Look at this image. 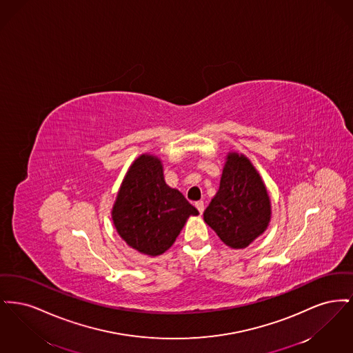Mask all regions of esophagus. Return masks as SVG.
I'll return each mask as SVG.
<instances>
[{
	"label": "esophagus",
	"mask_w": 353,
	"mask_h": 353,
	"mask_svg": "<svg viewBox=\"0 0 353 353\" xmlns=\"http://www.w3.org/2000/svg\"><path fill=\"white\" fill-rule=\"evenodd\" d=\"M196 208L200 212V214H202L203 210H205V203H203V201H197L196 202Z\"/></svg>",
	"instance_id": "1"
}]
</instances>
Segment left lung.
Segmentation results:
<instances>
[{"instance_id": "1", "label": "left lung", "mask_w": 353, "mask_h": 353, "mask_svg": "<svg viewBox=\"0 0 353 353\" xmlns=\"http://www.w3.org/2000/svg\"><path fill=\"white\" fill-rule=\"evenodd\" d=\"M270 214L266 186L250 160L229 153L219 192L203 212L205 222L225 245L243 249L266 230Z\"/></svg>"}]
</instances>
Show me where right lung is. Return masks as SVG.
<instances>
[{
	"label": "right lung",
	"instance_id": "right-lung-1",
	"mask_svg": "<svg viewBox=\"0 0 353 353\" xmlns=\"http://www.w3.org/2000/svg\"><path fill=\"white\" fill-rule=\"evenodd\" d=\"M197 214L183 193L165 184L161 161L150 154H141L128 169L112 209L119 235L152 256L167 252L186 219Z\"/></svg>",
	"mask_w": 353,
	"mask_h": 353
}]
</instances>
